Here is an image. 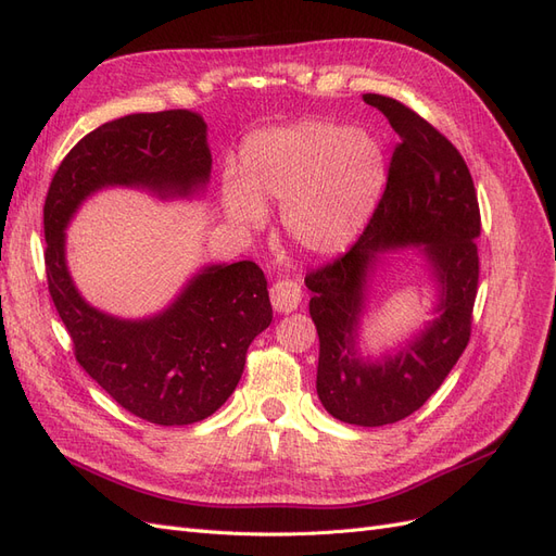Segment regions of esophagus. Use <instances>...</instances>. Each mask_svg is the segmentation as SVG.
Instances as JSON below:
<instances>
[{
	"label": "esophagus",
	"instance_id": "1",
	"mask_svg": "<svg viewBox=\"0 0 556 556\" xmlns=\"http://www.w3.org/2000/svg\"><path fill=\"white\" fill-rule=\"evenodd\" d=\"M301 288L292 280H278L271 288V306L278 313H292L301 304Z\"/></svg>",
	"mask_w": 556,
	"mask_h": 556
}]
</instances>
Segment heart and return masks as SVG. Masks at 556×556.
Segmentation results:
<instances>
[{
    "mask_svg": "<svg viewBox=\"0 0 556 556\" xmlns=\"http://www.w3.org/2000/svg\"><path fill=\"white\" fill-rule=\"evenodd\" d=\"M387 180L382 143L371 131L331 121L266 129L241 153V178L223 182V208L241 233L280 206L285 233L313 255L341 252L376 211Z\"/></svg>",
    "mask_w": 556,
    "mask_h": 556,
    "instance_id": "obj_1",
    "label": "heart"
}]
</instances>
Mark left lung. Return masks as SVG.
<instances>
[{
    "mask_svg": "<svg viewBox=\"0 0 556 556\" xmlns=\"http://www.w3.org/2000/svg\"><path fill=\"white\" fill-rule=\"evenodd\" d=\"M401 143L382 199L357 243L306 276L319 336L317 396L348 425L382 427L408 417L439 390L470 339L478 294L480 208L459 150L392 97L364 94ZM424 245L437 288V317L394 356L362 358L356 348L367 280L382 251Z\"/></svg>",
    "mask_w": 556,
    "mask_h": 556,
    "instance_id": "8db88e82",
    "label": "left lung"
}]
</instances>
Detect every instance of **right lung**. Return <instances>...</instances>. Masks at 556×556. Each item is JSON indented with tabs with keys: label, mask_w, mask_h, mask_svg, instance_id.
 <instances>
[{
	"label": "right lung",
	"mask_w": 556,
	"mask_h": 556,
	"mask_svg": "<svg viewBox=\"0 0 556 556\" xmlns=\"http://www.w3.org/2000/svg\"><path fill=\"white\" fill-rule=\"evenodd\" d=\"M211 164L199 113H131L70 150L43 206L48 292L78 364L125 410L162 427L201 422L237 390L250 343L274 317L264 271L255 262L204 266L162 313L123 319L76 290L64 229L90 194L117 185L188 199L206 188Z\"/></svg>",
	"instance_id": "1"
}]
</instances>
